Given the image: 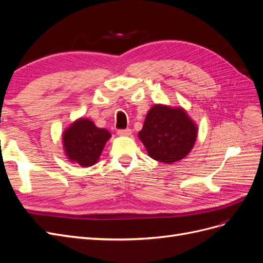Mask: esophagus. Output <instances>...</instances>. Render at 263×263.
<instances>
[{"label":"esophagus","instance_id":"1","mask_svg":"<svg viewBox=\"0 0 263 263\" xmlns=\"http://www.w3.org/2000/svg\"><path fill=\"white\" fill-rule=\"evenodd\" d=\"M117 134L119 135V136H130L132 130L130 129H119L117 132Z\"/></svg>","mask_w":263,"mask_h":263}]
</instances>
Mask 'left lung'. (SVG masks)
Masks as SVG:
<instances>
[{
  "mask_svg": "<svg viewBox=\"0 0 263 263\" xmlns=\"http://www.w3.org/2000/svg\"><path fill=\"white\" fill-rule=\"evenodd\" d=\"M197 133V124L183 107L155 104L148 110L138 138L150 158L171 164L191 153Z\"/></svg>",
  "mask_w": 263,
  "mask_h": 263,
  "instance_id": "1",
  "label": "left lung"
}]
</instances>
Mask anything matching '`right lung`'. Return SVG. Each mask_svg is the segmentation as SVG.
Instances as JSON below:
<instances>
[{"label": "right lung", "mask_w": 263, "mask_h": 263, "mask_svg": "<svg viewBox=\"0 0 263 263\" xmlns=\"http://www.w3.org/2000/svg\"><path fill=\"white\" fill-rule=\"evenodd\" d=\"M110 136L108 130L99 128L91 119L80 117L63 132V151L70 162L87 168L98 163Z\"/></svg>", "instance_id": "1"}]
</instances>
